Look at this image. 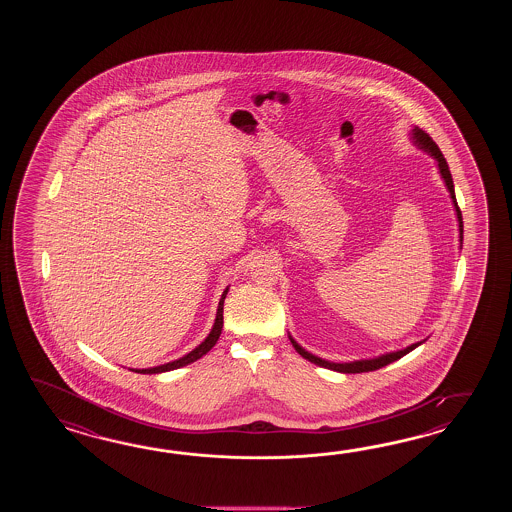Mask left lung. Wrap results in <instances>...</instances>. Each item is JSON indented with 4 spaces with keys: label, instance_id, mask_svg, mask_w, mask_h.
<instances>
[{
    "label": "left lung",
    "instance_id": "1",
    "mask_svg": "<svg viewBox=\"0 0 512 512\" xmlns=\"http://www.w3.org/2000/svg\"><path fill=\"white\" fill-rule=\"evenodd\" d=\"M412 139H414L415 144H417L421 150H425L428 155H432L435 161H437L439 174L443 177L446 188H448V192H450V197H452L454 208H456L457 221H459V238L463 241V218H461V210L457 207L456 194H454V181H452V174H450V170H448L445 157H443V153L439 150V146L432 141V137H430L428 133H425V131L414 128V130H412ZM289 338H291V344H293L294 349H296L304 359L313 362L316 366H322V368H327V370L338 371V373H364V371L379 370V368H384V366L392 364L395 360L401 359L404 355H408L412 349L423 344V342H417V344H412V346H408V348L392 351V353H386V355L375 357V359L353 360V362H329V360L320 359V357H316L313 353L305 351L293 337Z\"/></svg>",
    "mask_w": 512,
    "mask_h": 512
}]
</instances>
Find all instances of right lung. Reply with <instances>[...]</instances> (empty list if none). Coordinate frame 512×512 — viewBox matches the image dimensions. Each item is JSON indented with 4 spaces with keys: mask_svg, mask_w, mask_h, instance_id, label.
<instances>
[{
    "mask_svg": "<svg viewBox=\"0 0 512 512\" xmlns=\"http://www.w3.org/2000/svg\"><path fill=\"white\" fill-rule=\"evenodd\" d=\"M229 293V289H225L223 294H221V300H219L218 305V315H216V322H214V327H212V331H210V335H208L196 349H192L188 355L185 357H181V359L174 360V362H168V364H163V366H155V368H148V370H131L135 371V373H144V375H152V373H163V371H172L177 370V368H183L186 364H192V362H196L197 359H201L203 355H207L210 349L216 346V342H218L219 335H221V327H223V302H225V296Z\"/></svg>",
    "mask_w": 512,
    "mask_h": 512,
    "instance_id": "right-lung-1",
    "label": "right lung"
}]
</instances>
